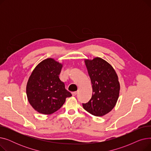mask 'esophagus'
Here are the masks:
<instances>
[{
    "label": "esophagus",
    "mask_w": 151,
    "mask_h": 151,
    "mask_svg": "<svg viewBox=\"0 0 151 151\" xmlns=\"http://www.w3.org/2000/svg\"><path fill=\"white\" fill-rule=\"evenodd\" d=\"M76 94H77V92H72V96H76Z\"/></svg>",
    "instance_id": "obj_1"
}]
</instances>
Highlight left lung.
I'll list each match as a JSON object with an SVG mask.
<instances>
[{
    "label": "left lung",
    "mask_w": 151,
    "mask_h": 151,
    "mask_svg": "<svg viewBox=\"0 0 151 151\" xmlns=\"http://www.w3.org/2000/svg\"><path fill=\"white\" fill-rule=\"evenodd\" d=\"M92 86V96L84 109L95 116H105L116 106L120 92L118 76L112 65L97 57L84 59Z\"/></svg>",
    "instance_id": "1"
}]
</instances>
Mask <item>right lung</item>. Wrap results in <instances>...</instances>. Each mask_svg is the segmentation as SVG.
Instances as JSON below:
<instances>
[{
	"label": "right lung",
	"instance_id": "1",
	"mask_svg": "<svg viewBox=\"0 0 151 151\" xmlns=\"http://www.w3.org/2000/svg\"><path fill=\"white\" fill-rule=\"evenodd\" d=\"M63 63L47 58L32 71L26 85V94L30 105L39 113H54L61 108L67 97L72 96L59 79Z\"/></svg>",
	"mask_w": 151,
	"mask_h": 151
}]
</instances>
